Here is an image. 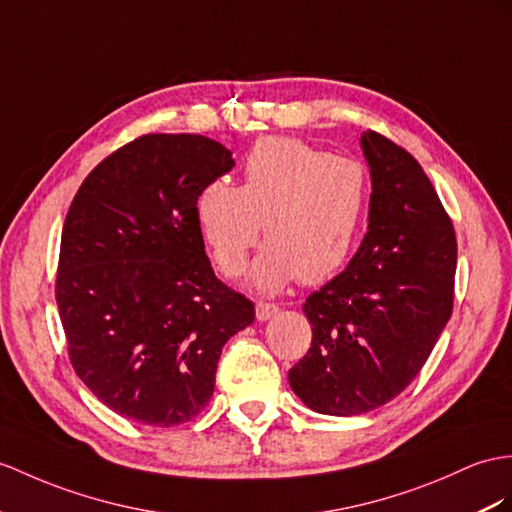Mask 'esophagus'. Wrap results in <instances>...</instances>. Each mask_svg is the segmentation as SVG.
<instances>
[{"label": "esophagus", "mask_w": 512, "mask_h": 512, "mask_svg": "<svg viewBox=\"0 0 512 512\" xmlns=\"http://www.w3.org/2000/svg\"><path fill=\"white\" fill-rule=\"evenodd\" d=\"M276 313H278V306L276 304H267V302H258L256 304V319L258 321H267Z\"/></svg>", "instance_id": "1"}]
</instances>
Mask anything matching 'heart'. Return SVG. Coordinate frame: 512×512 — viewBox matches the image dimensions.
I'll list each match as a JSON object with an SVG mask.
<instances>
[{
  "label": "heart",
  "instance_id": "1",
  "mask_svg": "<svg viewBox=\"0 0 512 512\" xmlns=\"http://www.w3.org/2000/svg\"><path fill=\"white\" fill-rule=\"evenodd\" d=\"M365 202L367 176L360 162L269 136L245 156L239 189L219 180L199 191L195 219L228 278L245 271L263 226L269 243L256 256L249 282L276 293L297 276L306 284L326 280L345 263Z\"/></svg>",
  "mask_w": 512,
  "mask_h": 512
}]
</instances>
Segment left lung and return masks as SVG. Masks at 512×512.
<instances>
[{
  "mask_svg": "<svg viewBox=\"0 0 512 512\" xmlns=\"http://www.w3.org/2000/svg\"><path fill=\"white\" fill-rule=\"evenodd\" d=\"M369 226L339 276L306 299L308 354L293 393L321 415L369 413L417 378L454 302L456 236L441 199L406 149L367 130Z\"/></svg>",
  "mask_w": 512,
  "mask_h": 512,
  "instance_id": "1",
  "label": "left lung"
}]
</instances>
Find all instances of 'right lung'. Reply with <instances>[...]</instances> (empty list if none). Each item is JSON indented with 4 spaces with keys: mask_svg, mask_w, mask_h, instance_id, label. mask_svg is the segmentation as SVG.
Listing matches in <instances>:
<instances>
[{
    "mask_svg": "<svg viewBox=\"0 0 512 512\" xmlns=\"http://www.w3.org/2000/svg\"><path fill=\"white\" fill-rule=\"evenodd\" d=\"M234 167L202 134H147L86 176L62 226L56 304L71 365L99 402L145 426L202 413L223 345L254 304L215 278L199 191Z\"/></svg>",
    "mask_w": 512,
    "mask_h": 512,
    "instance_id": "right-lung-1",
    "label": "right lung"
}]
</instances>
